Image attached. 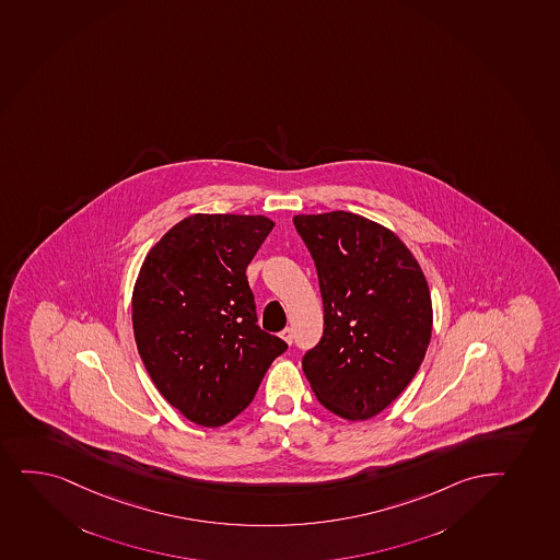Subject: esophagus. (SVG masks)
<instances>
[{"mask_svg": "<svg viewBox=\"0 0 560 560\" xmlns=\"http://www.w3.org/2000/svg\"><path fill=\"white\" fill-rule=\"evenodd\" d=\"M281 339L287 342V345H292V329L290 327H284L283 331H281Z\"/></svg>", "mask_w": 560, "mask_h": 560, "instance_id": "esophagus-1", "label": "esophagus"}]
</instances>
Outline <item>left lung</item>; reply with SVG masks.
<instances>
[{"mask_svg": "<svg viewBox=\"0 0 560 560\" xmlns=\"http://www.w3.org/2000/svg\"><path fill=\"white\" fill-rule=\"evenodd\" d=\"M315 260L324 335L303 372L324 408L346 421L384 411L421 366L432 298L421 266L390 229L352 212L294 215Z\"/></svg>", "mask_w": 560, "mask_h": 560, "instance_id": "left-lung-1", "label": "left lung"}]
</instances>
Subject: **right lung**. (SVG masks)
Listing matches in <instances>:
<instances>
[{
  "label": "right lung",
  "instance_id": "add662e5",
  "mask_svg": "<svg viewBox=\"0 0 560 560\" xmlns=\"http://www.w3.org/2000/svg\"><path fill=\"white\" fill-rule=\"evenodd\" d=\"M266 215L194 214L152 245L133 284L138 352L165 400L218 428L242 413L287 342L257 326L245 270Z\"/></svg>",
  "mask_w": 560,
  "mask_h": 560
}]
</instances>
